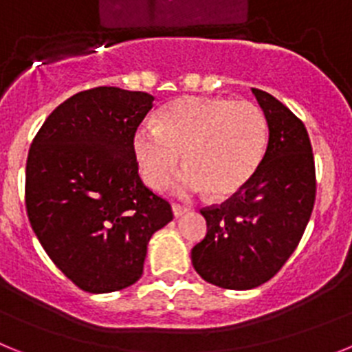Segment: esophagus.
Segmentation results:
<instances>
[{
	"label": "esophagus",
	"instance_id": "1",
	"mask_svg": "<svg viewBox=\"0 0 352 352\" xmlns=\"http://www.w3.org/2000/svg\"><path fill=\"white\" fill-rule=\"evenodd\" d=\"M173 213H174V217L178 219V217H183L185 213H188V208L179 206V204H173Z\"/></svg>",
	"mask_w": 352,
	"mask_h": 352
}]
</instances>
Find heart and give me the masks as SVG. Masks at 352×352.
Returning a JSON list of instances; mask_svg holds the SVG:
<instances>
[{
    "label": "heart",
    "instance_id": "heart-1",
    "mask_svg": "<svg viewBox=\"0 0 352 352\" xmlns=\"http://www.w3.org/2000/svg\"><path fill=\"white\" fill-rule=\"evenodd\" d=\"M268 123L259 105L222 96H182L132 135L133 157L142 179L160 190L183 162L173 192L179 197L234 195L250 182L263 160Z\"/></svg>",
    "mask_w": 352,
    "mask_h": 352
}]
</instances>
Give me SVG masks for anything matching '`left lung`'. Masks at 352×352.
<instances>
[{"label":"left lung","mask_w":352,"mask_h":352,"mask_svg":"<svg viewBox=\"0 0 352 352\" xmlns=\"http://www.w3.org/2000/svg\"><path fill=\"white\" fill-rule=\"evenodd\" d=\"M268 123V146L250 182L203 210L208 232L192 248L204 280L247 291L268 282L296 250L316 201V167L305 125L275 96L252 88Z\"/></svg>","instance_id":"8db88e82"}]
</instances>
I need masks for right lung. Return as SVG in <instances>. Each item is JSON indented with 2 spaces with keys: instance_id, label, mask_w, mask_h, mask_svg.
Returning a JSON list of instances; mask_svg holds the SVG:
<instances>
[{
  "instance_id": "1",
  "label": "right lung",
  "mask_w": 352,
  "mask_h": 352,
  "mask_svg": "<svg viewBox=\"0 0 352 352\" xmlns=\"http://www.w3.org/2000/svg\"><path fill=\"white\" fill-rule=\"evenodd\" d=\"M142 91L100 86L49 114L26 164L31 229L52 263L93 294L141 278L151 236L173 220L142 183L132 135L153 107Z\"/></svg>"
}]
</instances>
